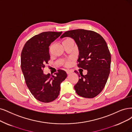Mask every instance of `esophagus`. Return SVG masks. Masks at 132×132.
<instances>
[{"instance_id": "34e87169", "label": "esophagus", "mask_w": 132, "mask_h": 132, "mask_svg": "<svg viewBox=\"0 0 132 132\" xmlns=\"http://www.w3.org/2000/svg\"><path fill=\"white\" fill-rule=\"evenodd\" d=\"M66 73H67V75H69V74H70L71 73H72V71H66Z\"/></svg>"}]
</instances>
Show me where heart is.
I'll use <instances>...</instances> for the list:
<instances>
[{"label": "heart", "instance_id": "heart-1", "mask_svg": "<svg viewBox=\"0 0 132 132\" xmlns=\"http://www.w3.org/2000/svg\"><path fill=\"white\" fill-rule=\"evenodd\" d=\"M71 40V39H70V38H68V39H67V40H65V41H63V42L66 41H67V40ZM70 60H67V61H66L65 62V66H69V65H70Z\"/></svg>", "mask_w": 132, "mask_h": 132}]
</instances>
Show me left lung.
<instances>
[{
  "mask_svg": "<svg viewBox=\"0 0 132 132\" xmlns=\"http://www.w3.org/2000/svg\"><path fill=\"white\" fill-rule=\"evenodd\" d=\"M74 39L78 47V67L87 71L86 75L75 71L80 79L75 85L76 93L84 98H91L103 90L110 71L111 55L107 44L99 34L84 29L66 31L60 38Z\"/></svg>",
  "mask_w": 132,
  "mask_h": 132,
  "instance_id": "1",
  "label": "left lung"
}]
</instances>
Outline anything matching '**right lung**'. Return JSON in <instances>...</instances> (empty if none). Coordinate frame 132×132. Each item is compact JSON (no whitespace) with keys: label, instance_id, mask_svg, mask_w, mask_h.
<instances>
[{"label":"right lung","instance_id":"1","mask_svg":"<svg viewBox=\"0 0 132 132\" xmlns=\"http://www.w3.org/2000/svg\"><path fill=\"white\" fill-rule=\"evenodd\" d=\"M62 32L46 31L35 35L26 43L21 53V66L26 83L34 97L44 103L57 98L60 84L67 77L66 72L62 70H59L55 76L43 73L50 60L49 47Z\"/></svg>","mask_w":132,"mask_h":132}]
</instances>
